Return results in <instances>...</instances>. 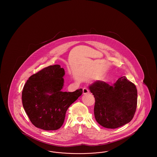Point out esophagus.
Instances as JSON below:
<instances>
[{
    "mask_svg": "<svg viewBox=\"0 0 157 157\" xmlns=\"http://www.w3.org/2000/svg\"><path fill=\"white\" fill-rule=\"evenodd\" d=\"M89 93V90L88 88H84L83 89V94H88Z\"/></svg>",
    "mask_w": 157,
    "mask_h": 157,
    "instance_id": "34e87169",
    "label": "esophagus"
}]
</instances>
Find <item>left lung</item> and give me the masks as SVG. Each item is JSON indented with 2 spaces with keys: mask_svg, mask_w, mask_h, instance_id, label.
I'll return each mask as SVG.
<instances>
[{
  "mask_svg": "<svg viewBox=\"0 0 157 157\" xmlns=\"http://www.w3.org/2000/svg\"><path fill=\"white\" fill-rule=\"evenodd\" d=\"M89 89L95 100V118L101 126L115 129L132 120L136 109L137 90L125 76L112 85L98 81Z\"/></svg>",
  "mask_w": 157,
  "mask_h": 157,
  "instance_id": "left-lung-1",
  "label": "left lung"
}]
</instances>
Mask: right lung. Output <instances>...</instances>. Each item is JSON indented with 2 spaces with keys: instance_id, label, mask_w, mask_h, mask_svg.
<instances>
[{
  "instance_id": "right-lung-1",
  "label": "right lung",
  "mask_w": 157,
  "mask_h": 157,
  "mask_svg": "<svg viewBox=\"0 0 157 157\" xmlns=\"http://www.w3.org/2000/svg\"><path fill=\"white\" fill-rule=\"evenodd\" d=\"M65 70L59 65L49 66L30 76L22 93L23 108L32 124L46 131L59 129L70 105L82 89L62 92Z\"/></svg>"
}]
</instances>
